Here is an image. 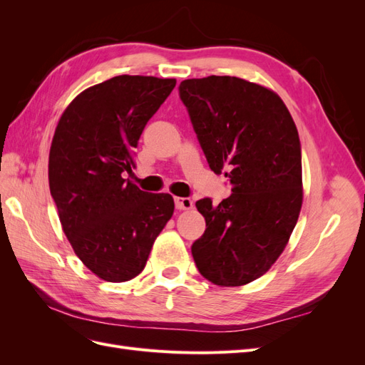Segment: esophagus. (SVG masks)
Segmentation results:
<instances>
[{
	"label": "esophagus",
	"mask_w": 365,
	"mask_h": 365,
	"mask_svg": "<svg viewBox=\"0 0 365 365\" xmlns=\"http://www.w3.org/2000/svg\"><path fill=\"white\" fill-rule=\"evenodd\" d=\"M175 205L178 210H190L193 207V201L190 197H175Z\"/></svg>",
	"instance_id": "1"
}]
</instances>
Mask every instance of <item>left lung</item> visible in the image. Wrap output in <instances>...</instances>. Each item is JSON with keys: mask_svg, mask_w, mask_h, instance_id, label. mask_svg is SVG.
<instances>
[{"mask_svg": "<svg viewBox=\"0 0 365 365\" xmlns=\"http://www.w3.org/2000/svg\"><path fill=\"white\" fill-rule=\"evenodd\" d=\"M178 90L210 169L225 170L231 184L217 205L196 201L207 228L193 242V260L215 284H247L279 259L300 215L295 123L277 94L239 77L187 79Z\"/></svg>", "mask_w": 365, "mask_h": 365, "instance_id": "1", "label": "left lung"}]
</instances>
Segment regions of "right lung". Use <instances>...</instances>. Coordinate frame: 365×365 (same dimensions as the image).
Masks as SVG:
<instances>
[{
  "instance_id": "add662e5",
  "label": "right lung",
  "mask_w": 365,
  "mask_h": 365,
  "mask_svg": "<svg viewBox=\"0 0 365 365\" xmlns=\"http://www.w3.org/2000/svg\"><path fill=\"white\" fill-rule=\"evenodd\" d=\"M175 79L121 74L88 88L54 132L50 192L63 233L85 267L106 282H128L146 267L153 242L173 215L169 193L125 180L135 148Z\"/></svg>"
}]
</instances>
